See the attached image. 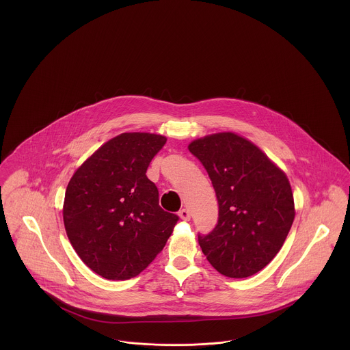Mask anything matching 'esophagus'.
<instances>
[{"label": "esophagus", "instance_id": "obj_1", "mask_svg": "<svg viewBox=\"0 0 350 350\" xmlns=\"http://www.w3.org/2000/svg\"><path fill=\"white\" fill-rule=\"evenodd\" d=\"M178 217H181L183 220H190V213H189V210L183 208L178 211Z\"/></svg>", "mask_w": 350, "mask_h": 350}]
</instances>
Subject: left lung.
<instances>
[{
  "label": "left lung",
  "mask_w": 350,
  "mask_h": 350,
  "mask_svg": "<svg viewBox=\"0 0 350 350\" xmlns=\"http://www.w3.org/2000/svg\"><path fill=\"white\" fill-rule=\"evenodd\" d=\"M189 150L207 170L219 204L215 228L198 234L203 254L226 277L256 274L282 248L294 221V197L286 174L236 133L200 137Z\"/></svg>",
  "instance_id": "obj_1"
}]
</instances>
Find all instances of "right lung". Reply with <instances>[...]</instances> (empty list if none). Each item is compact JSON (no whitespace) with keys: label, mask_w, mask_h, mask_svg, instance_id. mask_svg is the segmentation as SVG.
<instances>
[{"label":"right lung","mask_w":350,"mask_h":350,"mask_svg":"<svg viewBox=\"0 0 350 350\" xmlns=\"http://www.w3.org/2000/svg\"><path fill=\"white\" fill-rule=\"evenodd\" d=\"M167 137L118 135L96 150L68 183L63 207L68 239L79 257L106 280L136 277L163 250L178 220L159 204L146 176Z\"/></svg>","instance_id":"add662e5"}]
</instances>
